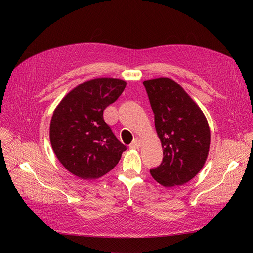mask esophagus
<instances>
[{
    "label": "esophagus",
    "instance_id": "1",
    "mask_svg": "<svg viewBox=\"0 0 253 253\" xmlns=\"http://www.w3.org/2000/svg\"><path fill=\"white\" fill-rule=\"evenodd\" d=\"M140 144H141V141L139 139H135L131 144H129V148H131V149H139Z\"/></svg>",
    "mask_w": 253,
    "mask_h": 253
}]
</instances>
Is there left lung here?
Segmentation results:
<instances>
[{
    "label": "left lung",
    "instance_id": "left-lung-1",
    "mask_svg": "<svg viewBox=\"0 0 253 253\" xmlns=\"http://www.w3.org/2000/svg\"><path fill=\"white\" fill-rule=\"evenodd\" d=\"M155 128L164 151L163 163L151 169L164 187L185 185L202 170L210 148V128L203 111L170 78L143 81Z\"/></svg>",
    "mask_w": 253,
    "mask_h": 253
}]
</instances>
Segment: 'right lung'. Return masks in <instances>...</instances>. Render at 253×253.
<instances>
[{
    "instance_id": "add662e5",
    "label": "right lung",
    "mask_w": 253,
    "mask_h": 253,
    "mask_svg": "<svg viewBox=\"0 0 253 253\" xmlns=\"http://www.w3.org/2000/svg\"><path fill=\"white\" fill-rule=\"evenodd\" d=\"M126 82L95 78L79 84L53 111L49 139L59 162L81 179L109 173L126 150L103 119V111L122 94Z\"/></svg>"
}]
</instances>
